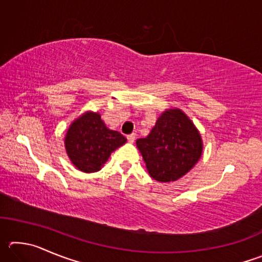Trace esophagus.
I'll return each mask as SVG.
<instances>
[{
	"instance_id": "obj_1",
	"label": "esophagus",
	"mask_w": 262,
	"mask_h": 262,
	"mask_svg": "<svg viewBox=\"0 0 262 262\" xmlns=\"http://www.w3.org/2000/svg\"><path fill=\"white\" fill-rule=\"evenodd\" d=\"M127 140H128V142H129V143H133V142L135 141V134H134V133H133V134L127 135Z\"/></svg>"
}]
</instances>
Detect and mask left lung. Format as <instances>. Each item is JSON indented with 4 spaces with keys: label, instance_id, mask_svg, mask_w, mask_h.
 I'll use <instances>...</instances> for the list:
<instances>
[{
    "label": "left lung",
    "instance_id": "obj_1",
    "mask_svg": "<svg viewBox=\"0 0 262 262\" xmlns=\"http://www.w3.org/2000/svg\"><path fill=\"white\" fill-rule=\"evenodd\" d=\"M136 144L149 174L161 183L181 178L202 154L200 133L178 108L165 111L150 134L137 140Z\"/></svg>",
    "mask_w": 262,
    "mask_h": 262
}]
</instances>
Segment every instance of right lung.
Returning <instances> with one entry per match:
<instances>
[{"label": "right lung", "instance_id": "add662e5", "mask_svg": "<svg viewBox=\"0 0 262 262\" xmlns=\"http://www.w3.org/2000/svg\"><path fill=\"white\" fill-rule=\"evenodd\" d=\"M126 141L120 133L105 126L100 114L88 112L72 123L64 144L74 165L78 170L90 173L100 170L111 152Z\"/></svg>", "mask_w": 262, "mask_h": 262}]
</instances>
